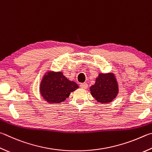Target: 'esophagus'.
I'll return each instance as SVG.
<instances>
[{
    "label": "esophagus",
    "mask_w": 152,
    "mask_h": 152,
    "mask_svg": "<svg viewBox=\"0 0 152 152\" xmlns=\"http://www.w3.org/2000/svg\"><path fill=\"white\" fill-rule=\"evenodd\" d=\"M80 88H82V89H86L88 86V85L86 83H82L80 84Z\"/></svg>",
    "instance_id": "1"
}]
</instances>
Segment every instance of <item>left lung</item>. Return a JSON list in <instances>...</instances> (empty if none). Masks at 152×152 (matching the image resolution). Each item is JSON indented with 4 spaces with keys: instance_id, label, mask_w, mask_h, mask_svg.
Masks as SVG:
<instances>
[{
    "instance_id": "1",
    "label": "left lung",
    "mask_w": 152,
    "mask_h": 152,
    "mask_svg": "<svg viewBox=\"0 0 152 152\" xmlns=\"http://www.w3.org/2000/svg\"><path fill=\"white\" fill-rule=\"evenodd\" d=\"M90 90L91 95L96 100L102 104L111 102L119 92L118 82L113 73L99 74L95 84Z\"/></svg>"
}]
</instances>
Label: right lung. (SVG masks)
Segmentation results:
<instances>
[{
    "label": "right lung",
    "instance_id": "right-lung-1",
    "mask_svg": "<svg viewBox=\"0 0 152 152\" xmlns=\"http://www.w3.org/2000/svg\"><path fill=\"white\" fill-rule=\"evenodd\" d=\"M78 87L75 82L69 80L63 75L62 72L49 71L41 80L40 92L47 102L58 104L64 101Z\"/></svg>",
    "mask_w": 152,
    "mask_h": 152
}]
</instances>
